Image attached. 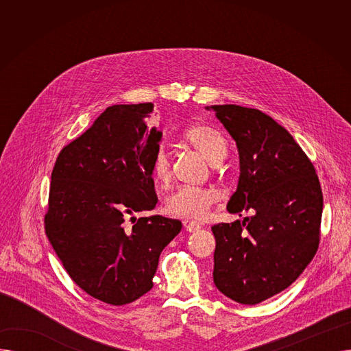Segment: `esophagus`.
<instances>
[{
    "label": "esophagus",
    "mask_w": 351,
    "mask_h": 351,
    "mask_svg": "<svg viewBox=\"0 0 351 351\" xmlns=\"http://www.w3.org/2000/svg\"><path fill=\"white\" fill-rule=\"evenodd\" d=\"M183 226H185V229L188 232H196V230L200 229V225L197 222H195V220H192V219H185V220H183Z\"/></svg>",
    "instance_id": "esophagus-1"
}]
</instances>
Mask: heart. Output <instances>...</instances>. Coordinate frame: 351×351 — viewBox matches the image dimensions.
<instances>
[{
    "label": "heart",
    "instance_id": "obj_1",
    "mask_svg": "<svg viewBox=\"0 0 351 351\" xmlns=\"http://www.w3.org/2000/svg\"><path fill=\"white\" fill-rule=\"evenodd\" d=\"M182 139L204 155L209 162L217 163L226 156L228 142L222 132L208 123H195L182 132ZM156 185L165 188L169 185L172 168L168 154L162 147L154 154L149 168ZM219 200V193L212 188L180 186L165 200V210L169 216L205 219L212 206Z\"/></svg>",
    "mask_w": 351,
    "mask_h": 351
}]
</instances>
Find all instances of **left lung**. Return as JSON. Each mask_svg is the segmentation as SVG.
Returning a JSON list of instances; mask_svg holds the SVG:
<instances>
[{
	"label": "left lung",
	"mask_w": 351,
	"mask_h": 351,
	"mask_svg": "<svg viewBox=\"0 0 351 351\" xmlns=\"http://www.w3.org/2000/svg\"><path fill=\"white\" fill-rule=\"evenodd\" d=\"M210 108L236 141L241 158L228 210L253 213L242 222L212 226L213 282L229 299L257 304L287 289L315 257L322 186L299 143L273 118L239 105Z\"/></svg>",
	"instance_id": "1"
}]
</instances>
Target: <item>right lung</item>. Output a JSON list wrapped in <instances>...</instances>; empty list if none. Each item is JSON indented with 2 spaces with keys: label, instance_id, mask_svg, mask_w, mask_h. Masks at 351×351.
Here are the masks:
<instances>
[{
  "label": "right lung",
  "instance_id": "add662e5",
  "mask_svg": "<svg viewBox=\"0 0 351 351\" xmlns=\"http://www.w3.org/2000/svg\"><path fill=\"white\" fill-rule=\"evenodd\" d=\"M154 104L112 105L62 147L51 173L45 233L69 274L89 296L132 303L154 287L178 219L152 210L158 196L149 168L162 132L147 129Z\"/></svg>",
  "mask_w": 351,
  "mask_h": 351
}]
</instances>
